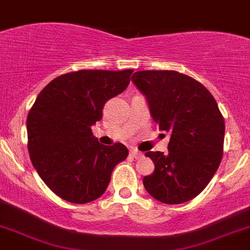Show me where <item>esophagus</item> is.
I'll use <instances>...</instances> for the list:
<instances>
[{
    "mask_svg": "<svg viewBox=\"0 0 250 250\" xmlns=\"http://www.w3.org/2000/svg\"><path fill=\"white\" fill-rule=\"evenodd\" d=\"M130 154H132V156H133L135 159L141 158V157L144 156V154L141 153L140 151H138V149H132V151H130Z\"/></svg>",
    "mask_w": 250,
    "mask_h": 250,
    "instance_id": "34e87169",
    "label": "esophagus"
}]
</instances>
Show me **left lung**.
<instances>
[{"label":"left lung","mask_w":250,"mask_h":250,"mask_svg":"<svg viewBox=\"0 0 250 250\" xmlns=\"http://www.w3.org/2000/svg\"><path fill=\"white\" fill-rule=\"evenodd\" d=\"M146 97L167 152H146L154 171L144 177L151 196L164 204L189 201L201 193L223 158L225 123L217 102L199 81L175 70H140L132 77Z\"/></svg>","instance_id":"8db88e82"}]
</instances>
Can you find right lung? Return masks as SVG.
I'll use <instances>...</instances> for the list:
<instances>
[{"instance_id": "obj_1", "label": "right lung", "mask_w": 250, "mask_h": 250, "mask_svg": "<svg viewBox=\"0 0 250 250\" xmlns=\"http://www.w3.org/2000/svg\"><path fill=\"white\" fill-rule=\"evenodd\" d=\"M132 69L87 70L57 77L28 112V152L33 167L57 196L73 204L101 198L111 172L128 156L123 144L105 146L91 127L103 106L129 85Z\"/></svg>"}]
</instances>
